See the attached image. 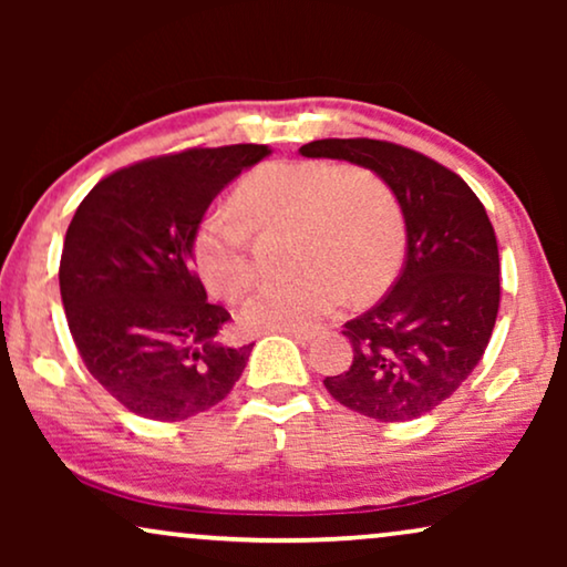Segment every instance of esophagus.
I'll use <instances>...</instances> for the list:
<instances>
[{"instance_id":"obj_1","label":"esophagus","mask_w":567,"mask_h":567,"mask_svg":"<svg viewBox=\"0 0 567 567\" xmlns=\"http://www.w3.org/2000/svg\"><path fill=\"white\" fill-rule=\"evenodd\" d=\"M284 336H289V338L297 340V343L307 346V343H312L315 332H309V330H284Z\"/></svg>"}]
</instances>
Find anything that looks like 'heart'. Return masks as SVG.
Returning <instances> with one entry per match:
<instances>
[{
  "mask_svg": "<svg viewBox=\"0 0 567 567\" xmlns=\"http://www.w3.org/2000/svg\"><path fill=\"white\" fill-rule=\"evenodd\" d=\"M235 207L204 214L193 235L198 274L214 293L239 299L255 281L250 227H291V260L301 270L268 284L243 307L255 332L312 330L343 305L377 297L405 250V221L382 177L328 162H274L235 193Z\"/></svg>",
  "mask_w": 567,
  "mask_h": 567,
  "instance_id": "obj_1",
  "label": "heart"
}]
</instances>
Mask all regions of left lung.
I'll return each mask as SVG.
<instances>
[{"mask_svg": "<svg viewBox=\"0 0 567 567\" xmlns=\"http://www.w3.org/2000/svg\"><path fill=\"white\" fill-rule=\"evenodd\" d=\"M309 159H343L390 185L408 255L390 293L346 322L353 363L324 386L340 405L382 423L439 408L483 359L501 305V260L485 206L439 162L377 138H320Z\"/></svg>", "mask_w": 567, "mask_h": 567, "instance_id": "8db88e82", "label": "left lung"}]
</instances>
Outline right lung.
I'll use <instances>...</instances> for the list:
<instances>
[{"label":"right lung","instance_id":"1","mask_svg":"<svg viewBox=\"0 0 567 567\" xmlns=\"http://www.w3.org/2000/svg\"><path fill=\"white\" fill-rule=\"evenodd\" d=\"M266 144L144 159L92 188L66 229L61 301L84 367L131 413L185 421L231 392L250 346L206 301L193 235L212 200L268 157Z\"/></svg>","mask_w":567,"mask_h":567}]
</instances>
